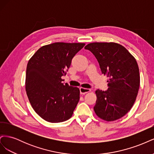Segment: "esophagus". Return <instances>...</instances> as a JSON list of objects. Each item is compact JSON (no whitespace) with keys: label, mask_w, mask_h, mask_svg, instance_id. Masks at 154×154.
<instances>
[{"label":"esophagus","mask_w":154,"mask_h":154,"mask_svg":"<svg viewBox=\"0 0 154 154\" xmlns=\"http://www.w3.org/2000/svg\"><path fill=\"white\" fill-rule=\"evenodd\" d=\"M80 91L81 94H85L87 92H91V89H89V88H83V87H81L80 88Z\"/></svg>","instance_id":"obj_1"}]
</instances>
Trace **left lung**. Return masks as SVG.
Here are the masks:
<instances>
[{
  "mask_svg": "<svg viewBox=\"0 0 154 154\" xmlns=\"http://www.w3.org/2000/svg\"><path fill=\"white\" fill-rule=\"evenodd\" d=\"M85 49L95 56L102 74L108 77V89H97L94 110L106 122L120 119L132 107L140 85L136 60L123 45L114 42H94Z\"/></svg>",
  "mask_w": 154,
  "mask_h": 154,
  "instance_id": "1",
  "label": "left lung"
}]
</instances>
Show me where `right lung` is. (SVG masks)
<instances>
[{
	"mask_svg": "<svg viewBox=\"0 0 154 154\" xmlns=\"http://www.w3.org/2000/svg\"><path fill=\"white\" fill-rule=\"evenodd\" d=\"M84 43L56 42L41 47L27 65L26 91L32 109L44 120L60 123L71 118L80 100L78 87L63 84L72 58Z\"/></svg>",
	"mask_w": 154,
	"mask_h": 154,
	"instance_id": "1",
	"label": "right lung"
}]
</instances>
